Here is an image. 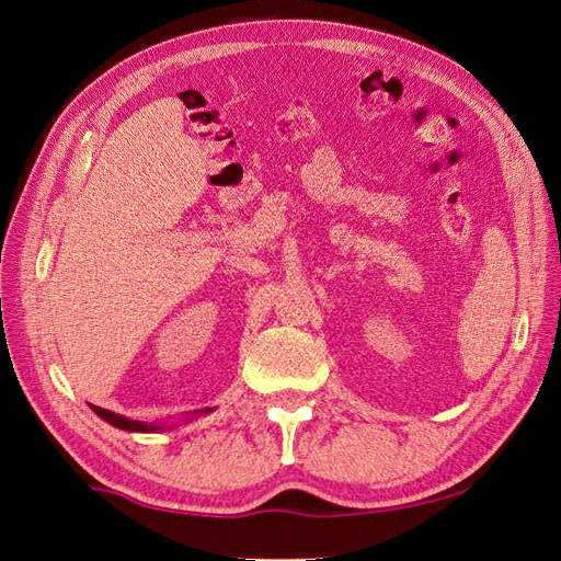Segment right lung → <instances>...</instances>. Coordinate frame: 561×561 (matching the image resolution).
<instances>
[{"label":"right lung","mask_w":561,"mask_h":561,"mask_svg":"<svg viewBox=\"0 0 561 561\" xmlns=\"http://www.w3.org/2000/svg\"><path fill=\"white\" fill-rule=\"evenodd\" d=\"M92 408H94V412L103 421H107L110 425H115V428H119V431H128V433H156V431H161V425H153V423L149 425V423H142V421H130V419H126L122 414H115V412H110V410H103V408H96V405H92Z\"/></svg>","instance_id":"add662e5"}]
</instances>
